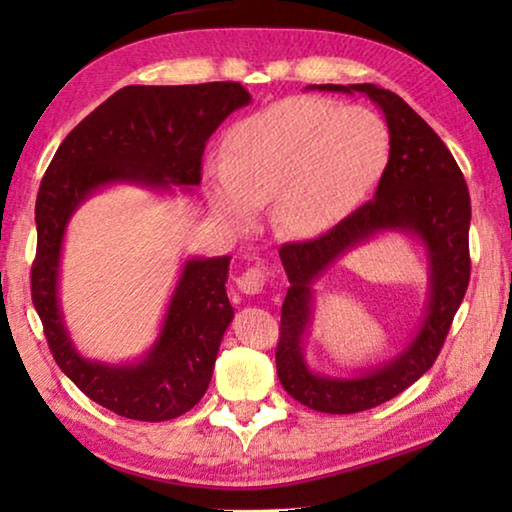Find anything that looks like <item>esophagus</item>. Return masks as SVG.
<instances>
[{"label":"esophagus","mask_w":512,"mask_h":512,"mask_svg":"<svg viewBox=\"0 0 512 512\" xmlns=\"http://www.w3.org/2000/svg\"><path fill=\"white\" fill-rule=\"evenodd\" d=\"M268 280V271L264 266H250L237 277V289L246 296H257L264 291V284Z\"/></svg>","instance_id":"34e87169"}]
</instances>
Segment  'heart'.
Masks as SVG:
<instances>
[{
	"label": "heart",
	"mask_w": 512,
	"mask_h": 512,
	"mask_svg": "<svg viewBox=\"0 0 512 512\" xmlns=\"http://www.w3.org/2000/svg\"><path fill=\"white\" fill-rule=\"evenodd\" d=\"M391 160V135L361 106L298 97L255 112L225 137V160L205 167L212 210L232 228L271 203L282 237L311 241L334 232L375 194Z\"/></svg>",
	"instance_id": "1"
}]
</instances>
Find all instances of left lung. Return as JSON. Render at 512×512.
Here are the masks:
<instances>
[{"instance_id": "8db88e82", "label": "left lung", "mask_w": 512, "mask_h": 512, "mask_svg": "<svg viewBox=\"0 0 512 512\" xmlns=\"http://www.w3.org/2000/svg\"><path fill=\"white\" fill-rule=\"evenodd\" d=\"M320 92H361L384 112L391 135V160L375 198L329 235L287 244L280 259L289 277L282 305L275 363L284 391L320 413H359L379 406L436 361L470 282V192L454 155L433 128L395 92L375 83L309 85ZM388 231L421 241L428 255V302L412 341L395 358L350 378L325 376L304 357V339L313 322V287L340 259Z\"/></svg>"}]
</instances>
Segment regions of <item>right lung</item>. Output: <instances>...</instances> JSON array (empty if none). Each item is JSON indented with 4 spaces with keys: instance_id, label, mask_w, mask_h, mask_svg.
I'll list each match as a JSON object with an SVG mask.
<instances>
[{
    "instance_id": "add662e5",
    "label": "right lung",
    "mask_w": 512,
    "mask_h": 512,
    "mask_svg": "<svg viewBox=\"0 0 512 512\" xmlns=\"http://www.w3.org/2000/svg\"><path fill=\"white\" fill-rule=\"evenodd\" d=\"M253 101L241 83L128 85L69 133L51 160L36 201L38 253L31 296L60 370L117 415L173 420L201 402L225 329L235 318L225 282L232 257H187L160 332L140 359H88L60 307V259L74 212L101 189L133 185L155 194L201 185L205 142L232 112Z\"/></svg>"
}]
</instances>
